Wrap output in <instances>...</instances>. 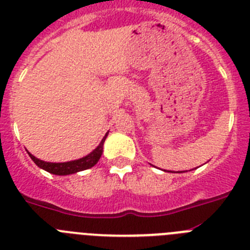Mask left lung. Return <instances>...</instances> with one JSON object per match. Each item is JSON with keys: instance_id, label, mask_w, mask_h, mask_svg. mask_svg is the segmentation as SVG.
<instances>
[{"instance_id": "1", "label": "left lung", "mask_w": 250, "mask_h": 250, "mask_svg": "<svg viewBox=\"0 0 250 250\" xmlns=\"http://www.w3.org/2000/svg\"><path fill=\"white\" fill-rule=\"evenodd\" d=\"M182 173H183V171H182Z\"/></svg>"}]
</instances>
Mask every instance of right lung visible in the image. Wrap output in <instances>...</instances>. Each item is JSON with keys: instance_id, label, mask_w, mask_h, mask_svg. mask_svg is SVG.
Instances as JSON below:
<instances>
[{"instance_id": "1", "label": "right lung", "mask_w": 250, "mask_h": 250, "mask_svg": "<svg viewBox=\"0 0 250 250\" xmlns=\"http://www.w3.org/2000/svg\"><path fill=\"white\" fill-rule=\"evenodd\" d=\"M107 136L106 134L104 136V139L101 140V143L99 144V146L91 151L89 155L83 156L81 159H77V160H72V161H67V163H47V161L40 160V159L35 158L32 154L28 152V155L32 160L35 161V164L37 165L41 169L46 170L48 173L55 174V175H70V174H75L77 171H83V170L90 169L94 165H96V163L99 161V159L101 158V154H103V147H104V143H105V139Z\"/></svg>"}]
</instances>
